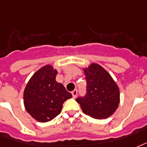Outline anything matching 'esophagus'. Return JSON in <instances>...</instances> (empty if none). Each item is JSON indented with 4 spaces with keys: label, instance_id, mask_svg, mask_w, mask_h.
Instances as JSON below:
<instances>
[{
    "label": "esophagus",
    "instance_id": "1",
    "mask_svg": "<svg viewBox=\"0 0 147 147\" xmlns=\"http://www.w3.org/2000/svg\"><path fill=\"white\" fill-rule=\"evenodd\" d=\"M71 94H72L73 97H74V98H75V97H76L77 95V90L76 89V90H73V91L71 92Z\"/></svg>",
    "mask_w": 147,
    "mask_h": 147
}]
</instances>
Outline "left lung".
I'll return each instance as SVG.
<instances>
[{
    "label": "left lung",
    "mask_w": 147,
    "mask_h": 147,
    "mask_svg": "<svg viewBox=\"0 0 147 147\" xmlns=\"http://www.w3.org/2000/svg\"><path fill=\"white\" fill-rule=\"evenodd\" d=\"M86 94L76 99L83 112L94 119H106L113 114L120 103V90L110 74L93 63L84 69Z\"/></svg>",
    "instance_id": "8db88e82"
}]
</instances>
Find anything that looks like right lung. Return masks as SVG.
Returning a JSON list of instances; mask_svg holds the SVG:
<instances>
[{
  "label": "right lung",
  "mask_w": 147,
  "mask_h": 147,
  "mask_svg": "<svg viewBox=\"0 0 147 147\" xmlns=\"http://www.w3.org/2000/svg\"><path fill=\"white\" fill-rule=\"evenodd\" d=\"M57 74V70L52 66H44L33 75L25 87V109L39 122L53 120L61 113L64 101L72 97L63 84L56 81Z\"/></svg>",
  "instance_id": "obj_1"
}]
</instances>
